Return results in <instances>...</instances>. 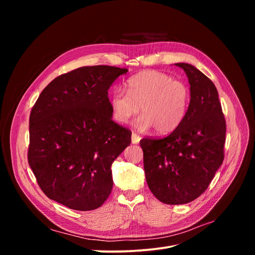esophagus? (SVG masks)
Returning <instances> with one entry per match:
<instances>
[{"mask_svg":"<svg viewBox=\"0 0 255 255\" xmlns=\"http://www.w3.org/2000/svg\"><path fill=\"white\" fill-rule=\"evenodd\" d=\"M139 141H140V136L137 135L136 133H132V143L137 144Z\"/></svg>","mask_w":255,"mask_h":255,"instance_id":"34e87169","label":"esophagus"}]
</instances>
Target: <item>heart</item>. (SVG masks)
Instances as JSON below:
<instances>
[{"mask_svg":"<svg viewBox=\"0 0 255 255\" xmlns=\"http://www.w3.org/2000/svg\"><path fill=\"white\" fill-rule=\"evenodd\" d=\"M127 91L116 89L111 96L114 119L128 123L138 114L136 125L140 129L155 128L159 135L170 134L186 117L190 90L185 83L158 71H143L127 83Z\"/></svg>","mask_w":255,"mask_h":255,"instance_id":"obj_1","label":"heart"}]
</instances>
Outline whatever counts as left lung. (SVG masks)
<instances>
[{
    "label": "left lung",
    "instance_id": "left-lung-1",
    "mask_svg": "<svg viewBox=\"0 0 255 255\" xmlns=\"http://www.w3.org/2000/svg\"><path fill=\"white\" fill-rule=\"evenodd\" d=\"M187 75L190 104L182 125L161 139L143 138L145 180L166 204H186L201 196L223 161L226 120L214 83L195 66L177 63Z\"/></svg>",
    "mask_w": 255,
    "mask_h": 255
}]
</instances>
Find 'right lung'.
I'll use <instances>...</instances> for the list:
<instances>
[{
	"instance_id": "1",
	"label": "right lung",
	"mask_w": 255,
	"mask_h": 255,
	"mask_svg": "<svg viewBox=\"0 0 255 255\" xmlns=\"http://www.w3.org/2000/svg\"><path fill=\"white\" fill-rule=\"evenodd\" d=\"M127 72L75 69L54 79L30 113L28 164L47 197L71 210H96L111 195L112 164L132 133L113 121L109 89Z\"/></svg>"
}]
</instances>
